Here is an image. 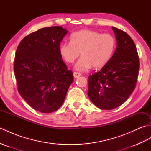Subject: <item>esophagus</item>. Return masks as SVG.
Wrapping results in <instances>:
<instances>
[{"label": "esophagus", "instance_id": "esophagus-1", "mask_svg": "<svg viewBox=\"0 0 151 151\" xmlns=\"http://www.w3.org/2000/svg\"><path fill=\"white\" fill-rule=\"evenodd\" d=\"M81 75V73H78V72H75V73H73V76H74V77H75V78H78Z\"/></svg>", "mask_w": 151, "mask_h": 151}]
</instances>
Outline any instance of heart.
I'll list each match as a JSON object with an SVG mask.
<instances>
[{"mask_svg": "<svg viewBox=\"0 0 151 151\" xmlns=\"http://www.w3.org/2000/svg\"><path fill=\"white\" fill-rule=\"evenodd\" d=\"M115 47V40L110 34H101L91 30L75 32L70 36V42L60 44L59 52L67 63H72L80 56L75 69L86 71L93 66L101 68L110 60Z\"/></svg>", "mask_w": 151, "mask_h": 151, "instance_id": "1", "label": "heart"}]
</instances>
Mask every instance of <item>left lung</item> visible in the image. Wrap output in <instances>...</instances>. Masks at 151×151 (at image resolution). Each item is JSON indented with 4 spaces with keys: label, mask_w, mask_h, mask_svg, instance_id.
<instances>
[{
    "label": "left lung",
    "mask_w": 151,
    "mask_h": 151,
    "mask_svg": "<svg viewBox=\"0 0 151 151\" xmlns=\"http://www.w3.org/2000/svg\"><path fill=\"white\" fill-rule=\"evenodd\" d=\"M117 47L109 62L89 76L88 95L102 110H112L126 101L134 90L139 69L136 45L129 34L112 27Z\"/></svg>",
    "instance_id": "8db88e82"
}]
</instances>
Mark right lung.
<instances>
[{
	"mask_svg": "<svg viewBox=\"0 0 151 151\" xmlns=\"http://www.w3.org/2000/svg\"><path fill=\"white\" fill-rule=\"evenodd\" d=\"M68 32L62 27L43 28L22 40L16 50L14 73L18 91L37 111L51 113L63 104L73 82L59 52Z\"/></svg>",
	"mask_w": 151,
	"mask_h": 151,
	"instance_id": "1",
	"label": "right lung"
}]
</instances>
